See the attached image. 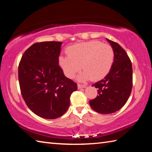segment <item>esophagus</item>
Listing matches in <instances>:
<instances>
[{
  "label": "esophagus",
  "instance_id": "esophagus-1",
  "mask_svg": "<svg viewBox=\"0 0 152 152\" xmlns=\"http://www.w3.org/2000/svg\"><path fill=\"white\" fill-rule=\"evenodd\" d=\"M86 86L85 85H83V84H78V88L81 89V88H85Z\"/></svg>",
  "mask_w": 152,
  "mask_h": 152
}]
</instances>
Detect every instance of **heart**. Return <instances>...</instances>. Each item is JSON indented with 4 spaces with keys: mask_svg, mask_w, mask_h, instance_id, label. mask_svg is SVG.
Here are the masks:
<instances>
[{
    "mask_svg": "<svg viewBox=\"0 0 152 152\" xmlns=\"http://www.w3.org/2000/svg\"><path fill=\"white\" fill-rule=\"evenodd\" d=\"M66 53L68 56L59 57L61 69L66 77L72 78L82 68L83 71L78 78L80 81L91 78L99 80L104 78L114 61L111 46L99 41L76 43L68 48Z\"/></svg>",
    "mask_w": 152,
    "mask_h": 152,
    "instance_id": "1",
    "label": "heart"
}]
</instances>
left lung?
I'll return each instance as SVG.
<instances>
[{
    "label": "left lung",
    "mask_w": 152,
    "mask_h": 152,
    "mask_svg": "<svg viewBox=\"0 0 152 152\" xmlns=\"http://www.w3.org/2000/svg\"><path fill=\"white\" fill-rule=\"evenodd\" d=\"M114 51V61L104 77L92 86L98 89V95L89 101L92 109L101 114H110L124 106L132 89V64L127 53L117 43L107 39Z\"/></svg>",
    "instance_id": "obj_1"
}]
</instances>
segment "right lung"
Masks as SVG:
<instances>
[{"instance_id":"right-lung-1","label":"right lung","mask_w":152,"mask_h":152,"mask_svg":"<svg viewBox=\"0 0 152 152\" xmlns=\"http://www.w3.org/2000/svg\"><path fill=\"white\" fill-rule=\"evenodd\" d=\"M60 42L35 43L25 51L19 65V82L25 103L40 117L54 119L70 107L77 84L65 76L59 64Z\"/></svg>"}]
</instances>
